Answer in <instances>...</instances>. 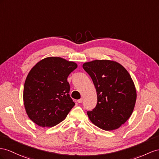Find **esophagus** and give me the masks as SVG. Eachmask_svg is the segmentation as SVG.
<instances>
[{"label":"esophagus","instance_id":"esophagus-1","mask_svg":"<svg viewBox=\"0 0 159 159\" xmlns=\"http://www.w3.org/2000/svg\"><path fill=\"white\" fill-rule=\"evenodd\" d=\"M83 101V98H80V99H79L78 101H77V102H78V103H82Z\"/></svg>","mask_w":159,"mask_h":159}]
</instances>
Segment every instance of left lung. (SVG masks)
<instances>
[{
	"label": "left lung",
	"mask_w": 159,
	"mask_h": 159,
	"mask_svg": "<svg viewBox=\"0 0 159 159\" xmlns=\"http://www.w3.org/2000/svg\"><path fill=\"white\" fill-rule=\"evenodd\" d=\"M83 67L91 77L97 95L96 107L87 111L89 120L106 131L119 128L131 116L136 104V90L131 76L113 60H93Z\"/></svg>",
	"instance_id": "left-lung-1"
}]
</instances>
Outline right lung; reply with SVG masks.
I'll return each mask as SVG.
<instances>
[{"label": "right lung", "mask_w": 159, "mask_h": 159, "mask_svg": "<svg viewBox=\"0 0 159 159\" xmlns=\"http://www.w3.org/2000/svg\"><path fill=\"white\" fill-rule=\"evenodd\" d=\"M77 64L60 57L40 60L28 73L23 88L24 106L30 119L52 127L66 118L75 103L67 78Z\"/></svg>", "instance_id": "right-lung-1"}]
</instances>
